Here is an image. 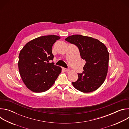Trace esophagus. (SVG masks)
Instances as JSON below:
<instances>
[{
  "label": "esophagus",
  "instance_id": "34e87169",
  "mask_svg": "<svg viewBox=\"0 0 129 129\" xmlns=\"http://www.w3.org/2000/svg\"><path fill=\"white\" fill-rule=\"evenodd\" d=\"M63 69L64 71H66V72H68V71H69L70 70V69H68V68H63Z\"/></svg>",
  "mask_w": 129,
  "mask_h": 129
}]
</instances>
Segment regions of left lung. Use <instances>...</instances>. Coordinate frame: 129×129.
<instances>
[{
  "mask_svg": "<svg viewBox=\"0 0 129 129\" xmlns=\"http://www.w3.org/2000/svg\"><path fill=\"white\" fill-rule=\"evenodd\" d=\"M65 40L78 46L82 59L86 63L78 80L72 84L84 93L97 90L104 82L108 72L109 54L105 44L96 39L81 35L68 37Z\"/></svg>",
  "mask_w": 129,
  "mask_h": 129,
  "instance_id": "1",
  "label": "left lung"
}]
</instances>
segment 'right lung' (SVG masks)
<instances>
[{
    "label": "right lung",
    "mask_w": 129,
    "mask_h": 129,
    "mask_svg": "<svg viewBox=\"0 0 129 129\" xmlns=\"http://www.w3.org/2000/svg\"><path fill=\"white\" fill-rule=\"evenodd\" d=\"M60 39L56 35L39 37L27 42L20 50L18 68L26 87L36 93L48 90L54 83L62 68L49 63L53 60L52 46Z\"/></svg>",
    "instance_id": "obj_1"
}]
</instances>
